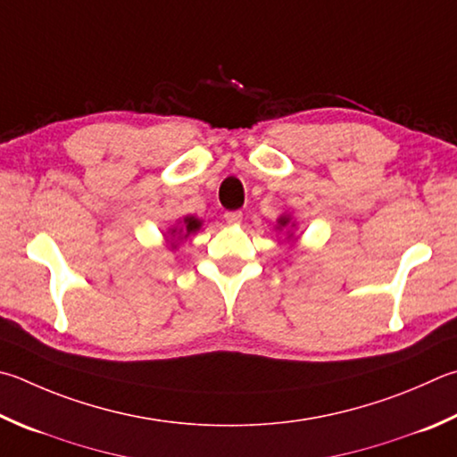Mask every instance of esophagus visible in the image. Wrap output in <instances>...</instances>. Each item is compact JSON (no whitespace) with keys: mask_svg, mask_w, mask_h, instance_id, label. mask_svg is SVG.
Listing matches in <instances>:
<instances>
[{"mask_svg":"<svg viewBox=\"0 0 457 457\" xmlns=\"http://www.w3.org/2000/svg\"><path fill=\"white\" fill-rule=\"evenodd\" d=\"M223 218H226V221L229 223V226H237V223L242 221V212H226V215H223Z\"/></svg>","mask_w":457,"mask_h":457,"instance_id":"obj_1","label":"esophagus"}]
</instances>
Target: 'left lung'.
Returning <instances> with one entry per match:
<instances>
[{"label": "left lung", "mask_w": 457, "mask_h": 457, "mask_svg": "<svg viewBox=\"0 0 457 457\" xmlns=\"http://www.w3.org/2000/svg\"><path fill=\"white\" fill-rule=\"evenodd\" d=\"M289 223H292V218H289V215H279V218H278V229L287 228ZM292 226H294V223H292Z\"/></svg>", "instance_id": "left-lung-1"}]
</instances>
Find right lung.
I'll list each match as a JSON object with an SVG mask.
<instances>
[{"label": "right lung", "instance_id": "1", "mask_svg": "<svg viewBox=\"0 0 457 457\" xmlns=\"http://www.w3.org/2000/svg\"><path fill=\"white\" fill-rule=\"evenodd\" d=\"M200 228H202V220H197L195 215H186L184 221H181V228H171L170 231H171V237L179 236L178 239H186L192 234H195V231ZM170 245H171V250H176V247H178L176 242H171Z\"/></svg>", "mask_w": 457, "mask_h": 457}]
</instances>
